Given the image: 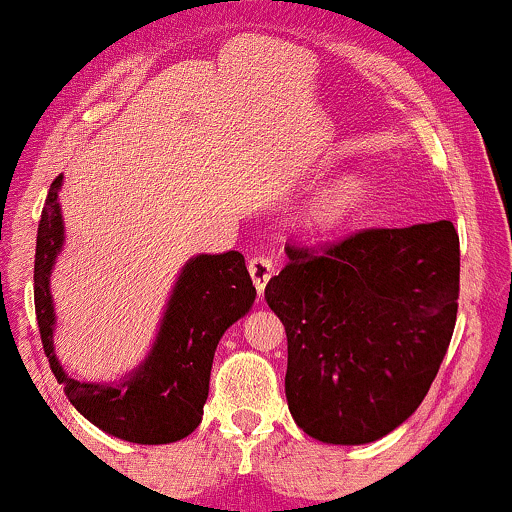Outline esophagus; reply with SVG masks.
<instances>
[{
    "instance_id": "1",
    "label": "esophagus",
    "mask_w": 512,
    "mask_h": 512,
    "mask_svg": "<svg viewBox=\"0 0 512 512\" xmlns=\"http://www.w3.org/2000/svg\"><path fill=\"white\" fill-rule=\"evenodd\" d=\"M248 272L252 276V283H255L257 293H264V286H267V281L272 279L274 274V262L269 260V257L257 255L248 262Z\"/></svg>"
}]
</instances>
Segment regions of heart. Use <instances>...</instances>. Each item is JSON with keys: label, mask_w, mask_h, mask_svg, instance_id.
Listing matches in <instances>:
<instances>
[{"label": "heart", "mask_w": 512, "mask_h": 512, "mask_svg": "<svg viewBox=\"0 0 512 512\" xmlns=\"http://www.w3.org/2000/svg\"><path fill=\"white\" fill-rule=\"evenodd\" d=\"M367 202V186L360 176H338L317 193L300 209V226L312 236H329L353 221Z\"/></svg>", "instance_id": "obj_1"}]
</instances>
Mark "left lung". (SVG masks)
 Here are the masks:
<instances>
[{
  "label": "left lung",
  "mask_w": 512,
  "mask_h": 512,
  "mask_svg": "<svg viewBox=\"0 0 512 512\" xmlns=\"http://www.w3.org/2000/svg\"><path fill=\"white\" fill-rule=\"evenodd\" d=\"M264 288L286 326V398L307 436L360 446L420 408L458 315L451 221L367 229L322 252L286 245Z\"/></svg>",
  "instance_id": "1"
}]
</instances>
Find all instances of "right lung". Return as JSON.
I'll return each mask as SVG.
<instances>
[{"instance_id": "add662e5", "label": "right lung", "mask_w": 512, "mask_h": 512, "mask_svg": "<svg viewBox=\"0 0 512 512\" xmlns=\"http://www.w3.org/2000/svg\"><path fill=\"white\" fill-rule=\"evenodd\" d=\"M61 183L64 176H57L49 186L35 248V315L49 367L73 408L102 432L145 446L186 439L202 422L219 338L255 303L257 291L245 257L236 250L190 257L145 360L116 384L73 379L54 353L57 315L49 293V276L64 248Z\"/></svg>"}]
</instances>
